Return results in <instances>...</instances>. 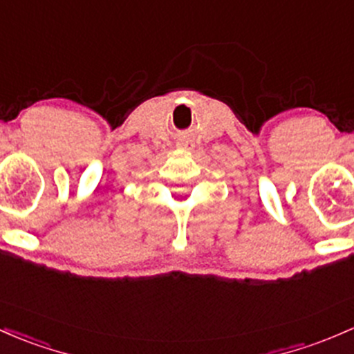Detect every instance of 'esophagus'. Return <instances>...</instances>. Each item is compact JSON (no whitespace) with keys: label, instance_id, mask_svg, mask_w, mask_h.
Returning <instances> with one entry per match:
<instances>
[{"label":"esophagus","instance_id":"34e87169","mask_svg":"<svg viewBox=\"0 0 354 354\" xmlns=\"http://www.w3.org/2000/svg\"><path fill=\"white\" fill-rule=\"evenodd\" d=\"M177 145H178V148H182V150H192L194 143L191 142V140H180Z\"/></svg>","mask_w":354,"mask_h":354}]
</instances>
